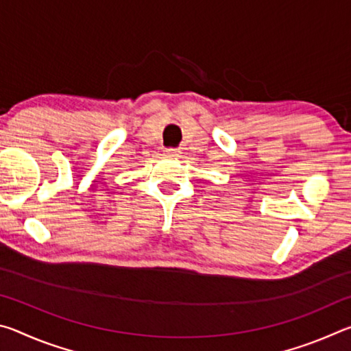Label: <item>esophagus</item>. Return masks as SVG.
<instances>
[{"label":"esophagus","instance_id":"esophagus-1","mask_svg":"<svg viewBox=\"0 0 351 351\" xmlns=\"http://www.w3.org/2000/svg\"><path fill=\"white\" fill-rule=\"evenodd\" d=\"M180 153V148H167V150H165V154H167L169 158H176Z\"/></svg>","mask_w":351,"mask_h":351}]
</instances>
